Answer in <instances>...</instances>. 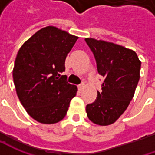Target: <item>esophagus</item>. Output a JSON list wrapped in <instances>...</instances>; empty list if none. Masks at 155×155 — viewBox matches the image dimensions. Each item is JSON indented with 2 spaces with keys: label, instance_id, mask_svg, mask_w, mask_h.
Wrapping results in <instances>:
<instances>
[{
  "label": "esophagus",
  "instance_id": "esophagus-1",
  "mask_svg": "<svg viewBox=\"0 0 155 155\" xmlns=\"http://www.w3.org/2000/svg\"><path fill=\"white\" fill-rule=\"evenodd\" d=\"M78 87V90H79V91H82V90L84 89V84H79Z\"/></svg>",
  "mask_w": 155,
  "mask_h": 155
}]
</instances>
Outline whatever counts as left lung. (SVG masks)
Listing matches in <instances>:
<instances>
[{
    "label": "left lung",
    "instance_id": "obj_1",
    "mask_svg": "<svg viewBox=\"0 0 155 155\" xmlns=\"http://www.w3.org/2000/svg\"><path fill=\"white\" fill-rule=\"evenodd\" d=\"M104 78L102 92L86 106L88 118L100 126L116 122L127 110L140 79V63L135 51L93 38L85 39Z\"/></svg>",
    "mask_w": 155,
    "mask_h": 155
}]
</instances>
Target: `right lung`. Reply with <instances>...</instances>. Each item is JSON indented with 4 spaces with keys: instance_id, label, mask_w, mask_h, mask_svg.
<instances>
[{
    "instance_id": "add662e5",
    "label": "right lung",
    "mask_w": 155,
    "mask_h": 155,
    "mask_svg": "<svg viewBox=\"0 0 155 155\" xmlns=\"http://www.w3.org/2000/svg\"><path fill=\"white\" fill-rule=\"evenodd\" d=\"M78 39L49 26L34 33L18 51L13 70L15 90L22 106L35 121L53 124L66 115L78 87L69 84L61 73Z\"/></svg>"
}]
</instances>
